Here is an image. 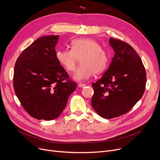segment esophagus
Instances as JSON below:
<instances>
[{
	"mask_svg": "<svg viewBox=\"0 0 160 160\" xmlns=\"http://www.w3.org/2000/svg\"><path fill=\"white\" fill-rule=\"evenodd\" d=\"M86 86V84H85V83H80L78 84V86L79 88H83V87H85Z\"/></svg>",
	"mask_w": 160,
	"mask_h": 160,
	"instance_id": "1",
	"label": "esophagus"
}]
</instances>
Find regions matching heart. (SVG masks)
I'll return each mask as SVG.
<instances>
[{
	"mask_svg": "<svg viewBox=\"0 0 160 160\" xmlns=\"http://www.w3.org/2000/svg\"><path fill=\"white\" fill-rule=\"evenodd\" d=\"M71 49L59 50L56 53L58 62L68 72L73 71L80 58L81 65L73 74L77 81L89 79L93 73L103 72L108 66V52L97 42L90 38L75 39L71 42Z\"/></svg>",
	"mask_w": 160,
	"mask_h": 160,
	"instance_id": "obj_1",
	"label": "heart"
}]
</instances>
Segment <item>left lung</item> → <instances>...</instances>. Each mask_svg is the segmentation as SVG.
Masks as SVG:
<instances>
[{"label": "left lung", "instance_id": "left-lung-1", "mask_svg": "<svg viewBox=\"0 0 160 160\" xmlns=\"http://www.w3.org/2000/svg\"><path fill=\"white\" fill-rule=\"evenodd\" d=\"M109 41L114 56L102 78L92 83L91 106L105 119L129 112L143 95L147 82L145 67L136 50L119 39Z\"/></svg>", "mask_w": 160, "mask_h": 160}]
</instances>
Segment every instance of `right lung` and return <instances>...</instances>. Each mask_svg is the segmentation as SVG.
<instances>
[{
    "instance_id": "obj_1",
    "label": "right lung",
    "mask_w": 160,
    "mask_h": 160,
    "mask_svg": "<svg viewBox=\"0 0 160 160\" xmlns=\"http://www.w3.org/2000/svg\"><path fill=\"white\" fill-rule=\"evenodd\" d=\"M58 38L37 39L23 50L14 67L15 93L25 111L39 120L60 116L77 86L56 59Z\"/></svg>"
}]
</instances>
